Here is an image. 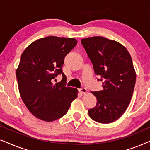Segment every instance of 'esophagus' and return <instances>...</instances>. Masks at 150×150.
Instances as JSON below:
<instances>
[{"instance_id": "obj_1", "label": "esophagus", "mask_w": 150, "mask_h": 150, "mask_svg": "<svg viewBox=\"0 0 150 150\" xmlns=\"http://www.w3.org/2000/svg\"><path fill=\"white\" fill-rule=\"evenodd\" d=\"M79 91L80 93H83V94L87 93V89H86V88H85V87L81 88V89H79Z\"/></svg>"}]
</instances>
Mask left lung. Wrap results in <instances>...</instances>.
I'll use <instances>...</instances> for the list:
<instances>
[{
	"label": "left lung",
	"mask_w": 150,
	"mask_h": 150,
	"mask_svg": "<svg viewBox=\"0 0 150 150\" xmlns=\"http://www.w3.org/2000/svg\"><path fill=\"white\" fill-rule=\"evenodd\" d=\"M81 44L103 87L91 91L97 103L88 112L98 123L113 122L124 114L132 98L136 82L132 58L124 46L104 37L83 39Z\"/></svg>",
	"instance_id": "left-lung-1"
}]
</instances>
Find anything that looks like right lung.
Returning <instances> with one entry per match:
<instances>
[{
    "label": "right lung",
    "instance_id": "right-lung-1",
    "mask_svg": "<svg viewBox=\"0 0 150 150\" xmlns=\"http://www.w3.org/2000/svg\"><path fill=\"white\" fill-rule=\"evenodd\" d=\"M76 44L74 38L48 36L33 42L22 54L16 70L18 88L24 104L36 117L58 120L77 98V89L66 87L62 69L65 56ZM59 74L62 81L53 84Z\"/></svg>",
    "mask_w": 150,
    "mask_h": 150
}]
</instances>
